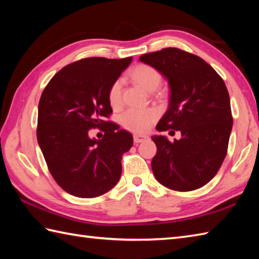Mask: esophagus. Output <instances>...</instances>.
<instances>
[{
    "mask_svg": "<svg viewBox=\"0 0 259 259\" xmlns=\"http://www.w3.org/2000/svg\"><path fill=\"white\" fill-rule=\"evenodd\" d=\"M148 139H149V138H148L147 136H141V135H135L134 136V141L136 142V144H140V142H144Z\"/></svg>",
    "mask_w": 259,
    "mask_h": 259,
    "instance_id": "obj_1",
    "label": "esophagus"
}]
</instances>
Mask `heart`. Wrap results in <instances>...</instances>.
I'll list each match as a JSON object with an SVG mask.
<instances>
[{
	"label": "heart",
	"mask_w": 259,
	"mask_h": 259,
	"mask_svg": "<svg viewBox=\"0 0 259 259\" xmlns=\"http://www.w3.org/2000/svg\"><path fill=\"white\" fill-rule=\"evenodd\" d=\"M130 78L147 91H153L161 82V74L149 64H137L131 70ZM109 103L117 108L122 100V81L115 80L108 93ZM158 117L156 110L151 108H130L120 117V122L126 130L142 134L150 128L153 121Z\"/></svg>",
	"instance_id": "heart-1"
}]
</instances>
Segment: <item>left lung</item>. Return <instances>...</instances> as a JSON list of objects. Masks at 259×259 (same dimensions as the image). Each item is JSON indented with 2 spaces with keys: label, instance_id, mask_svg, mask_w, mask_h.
<instances>
[{
  "label": "left lung",
  "instance_id": "obj_1",
  "mask_svg": "<svg viewBox=\"0 0 259 259\" xmlns=\"http://www.w3.org/2000/svg\"><path fill=\"white\" fill-rule=\"evenodd\" d=\"M139 60L156 68L170 87L169 107L156 129L181 134L174 142L152 137L157 146L152 172L172 190L201 188L227 155L233 115L226 84L205 60L177 48L142 54Z\"/></svg>",
  "mask_w": 259,
  "mask_h": 259
}]
</instances>
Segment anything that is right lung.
<instances>
[{
    "label": "right lung",
    "instance_id": "1",
    "mask_svg": "<svg viewBox=\"0 0 259 259\" xmlns=\"http://www.w3.org/2000/svg\"><path fill=\"white\" fill-rule=\"evenodd\" d=\"M133 58H87L53 76L38 102L36 137L49 171L68 194L95 198L117 185L133 135L112 121L108 93ZM105 133L90 138V130Z\"/></svg>",
    "mask_w": 259,
    "mask_h": 259
}]
</instances>
